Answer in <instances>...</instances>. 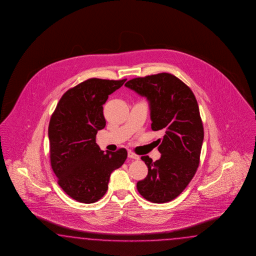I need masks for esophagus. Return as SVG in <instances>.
I'll return each instance as SVG.
<instances>
[{
    "label": "esophagus",
    "instance_id": "1",
    "mask_svg": "<svg viewBox=\"0 0 256 256\" xmlns=\"http://www.w3.org/2000/svg\"><path fill=\"white\" fill-rule=\"evenodd\" d=\"M128 158H133V160H139L140 158L139 156L136 155L135 153H133L132 151H128Z\"/></svg>",
    "mask_w": 256,
    "mask_h": 256
}]
</instances>
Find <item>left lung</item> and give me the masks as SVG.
<instances>
[{"label":"left lung","mask_w":256,"mask_h":256,"mask_svg":"<svg viewBox=\"0 0 256 256\" xmlns=\"http://www.w3.org/2000/svg\"><path fill=\"white\" fill-rule=\"evenodd\" d=\"M124 86L146 98L151 128L164 134L158 139L160 158L153 162L148 156L140 158L148 174L137 183V190L148 201H172L186 188L200 162L204 128L195 96L169 73L135 78Z\"/></svg>","instance_id":"obj_1"}]
</instances>
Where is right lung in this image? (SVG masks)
<instances>
[{
  "instance_id": "1",
  "label": "right lung",
  "mask_w": 256,
  "mask_h": 256,
  "mask_svg": "<svg viewBox=\"0 0 256 256\" xmlns=\"http://www.w3.org/2000/svg\"><path fill=\"white\" fill-rule=\"evenodd\" d=\"M126 80L89 78L68 90L48 124L52 168L62 190L84 204L98 201L108 190L110 174L126 160L124 148L102 151L96 135L105 128L103 104Z\"/></svg>"
}]
</instances>
